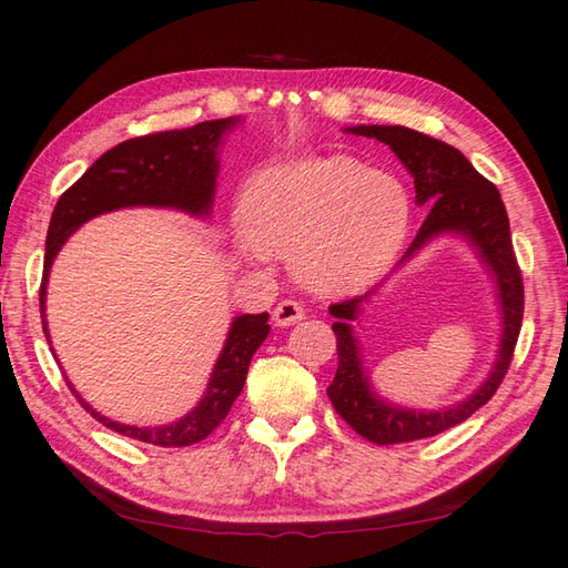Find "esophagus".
Wrapping results in <instances>:
<instances>
[{"mask_svg":"<svg viewBox=\"0 0 568 568\" xmlns=\"http://www.w3.org/2000/svg\"><path fill=\"white\" fill-rule=\"evenodd\" d=\"M303 317H305V307L300 305L297 300H283V303H277L273 310V320L277 327H291Z\"/></svg>","mask_w":568,"mask_h":568,"instance_id":"1","label":"esophagus"}]
</instances>
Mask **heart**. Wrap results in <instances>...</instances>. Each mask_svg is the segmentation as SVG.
Returning a JSON list of instances; mask_svg holds the SVG:
<instances>
[{"label":"heart","mask_w":568,"mask_h":568,"mask_svg":"<svg viewBox=\"0 0 568 568\" xmlns=\"http://www.w3.org/2000/svg\"><path fill=\"white\" fill-rule=\"evenodd\" d=\"M410 214L398 176L347 154L273 166L251 184L243 206L253 246L295 253L297 277L322 295L374 283L404 248Z\"/></svg>","instance_id":"obj_1"}]
</instances>
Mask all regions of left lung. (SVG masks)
<instances>
[{
    "instance_id": "left-lung-1",
    "label": "left lung",
    "mask_w": 568,
    "mask_h": 568,
    "mask_svg": "<svg viewBox=\"0 0 568 568\" xmlns=\"http://www.w3.org/2000/svg\"><path fill=\"white\" fill-rule=\"evenodd\" d=\"M347 132L388 144L414 176L416 204L430 206L424 226L418 229L402 263L410 261V255L440 233H460L493 271L499 310H503V337H499L497 362L483 386L450 408L416 410L386 404L372 392L369 376L359 359V344L352 329V322L359 317L362 305L369 295L329 305V315L337 317L332 329L337 337L339 359L335 379L327 386L329 402L362 438L376 443V446H394V443L438 436V433L463 424L477 408L490 402L513 362L521 315H525V285H521V271L513 248V236H509V219L503 196L493 182H487L465 160L460 150L404 125H357Z\"/></svg>"
}]
</instances>
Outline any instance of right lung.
<instances>
[{
    "instance_id": "1",
    "label": "right lung",
    "mask_w": 568,
    "mask_h": 568,
    "mask_svg": "<svg viewBox=\"0 0 568 568\" xmlns=\"http://www.w3.org/2000/svg\"><path fill=\"white\" fill-rule=\"evenodd\" d=\"M236 122L239 118L206 120L194 128L166 130L125 140L115 144L113 150H108L103 158H98L88 166L81 180L65 189L51 214L47 258H43V277L39 287L41 322L47 339L49 271L71 233L98 214L128 206H162L180 209L192 216H209L219 174V144ZM268 313L239 315L233 320L224 349H221L214 372H211L204 398L184 418L166 426L140 428L118 424V420L100 416L95 408L88 406L71 382L65 384L71 386L78 404L105 428L160 448H184L204 440L226 418L233 402L243 392V384H246L253 354L268 337Z\"/></svg>"
}]
</instances>
